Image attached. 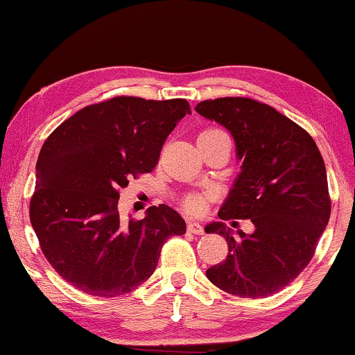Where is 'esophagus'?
Wrapping results in <instances>:
<instances>
[{
    "instance_id": "obj_1",
    "label": "esophagus",
    "mask_w": 355,
    "mask_h": 355,
    "mask_svg": "<svg viewBox=\"0 0 355 355\" xmlns=\"http://www.w3.org/2000/svg\"><path fill=\"white\" fill-rule=\"evenodd\" d=\"M187 230L190 232V234H197V235H202L203 234V227L200 223L197 222H189L187 223Z\"/></svg>"
}]
</instances>
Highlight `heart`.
<instances>
[{
    "label": "heart",
    "mask_w": 355,
    "mask_h": 355,
    "mask_svg": "<svg viewBox=\"0 0 355 355\" xmlns=\"http://www.w3.org/2000/svg\"><path fill=\"white\" fill-rule=\"evenodd\" d=\"M209 133H223V132H222V130H218V128H209V130H203L200 135H209ZM210 198H211L210 191H198V193H189V195H185V197H183L182 205H183V209L189 211V214L198 215V214H203V211L207 210Z\"/></svg>",
    "instance_id": "heart-1"
}]
</instances>
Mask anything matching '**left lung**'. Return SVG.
Instances as JSON below:
<instances>
[{"instance_id":"obj_1","label":"left lung","mask_w":355,"mask_h":355,"mask_svg":"<svg viewBox=\"0 0 355 355\" xmlns=\"http://www.w3.org/2000/svg\"><path fill=\"white\" fill-rule=\"evenodd\" d=\"M195 112L229 130L242 160V172L218 217L248 218L255 229L232 235L223 222L207 225V234L223 235L229 243V255L211 266L207 277L237 297L277 294L309 266L329 223L324 158L302 126L257 100H205Z\"/></svg>"}]
</instances>
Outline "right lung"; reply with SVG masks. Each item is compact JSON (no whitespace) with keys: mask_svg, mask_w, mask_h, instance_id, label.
<instances>
[{"mask_svg":"<svg viewBox=\"0 0 355 355\" xmlns=\"http://www.w3.org/2000/svg\"><path fill=\"white\" fill-rule=\"evenodd\" d=\"M189 101L115 96L64 120L42 146L30 220L61 279L95 297L123 295L148 280L166 239L185 234L172 207L141 220L118 214L120 190L157 166Z\"/></svg>","mask_w":355,"mask_h":355,"instance_id":"1","label":"right lung"}]
</instances>
